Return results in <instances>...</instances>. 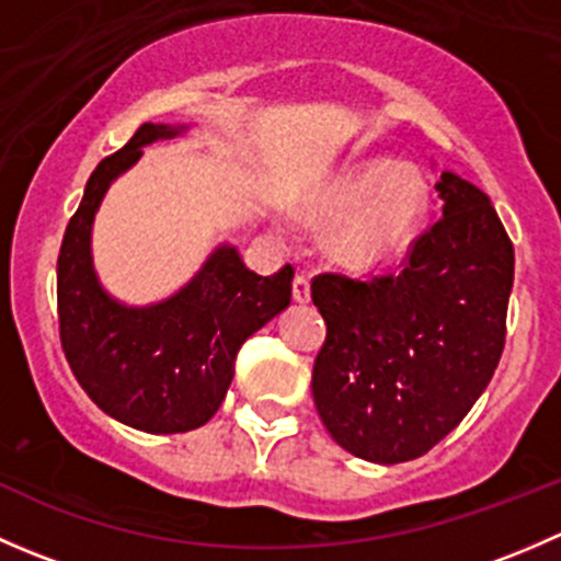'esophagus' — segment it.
Returning a JSON list of instances; mask_svg holds the SVG:
<instances>
[{"label":"esophagus","mask_w":561,"mask_h":561,"mask_svg":"<svg viewBox=\"0 0 561 561\" xmlns=\"http://www.w3.org/2000/svg\"><path fill=\"white\" fill-rule=\"evenodd\" d=\"M293 298H296L298 304H307L309 298H312V290H309V276L307 274H296V279H293Z\"/></svg>","instance_id":"obj_1"}]
</instances>
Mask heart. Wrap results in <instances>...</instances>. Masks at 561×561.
I'll return each instance as SVG.
<instances>
[{"label":"heart","mask_w":561,"mask_h":561,"mask_svg":"<svg viewBox=\"0 0 561 561\" xmlns=\"http://www.w3.org/2000/svg\"><path fill=\"white\" fill-rule=\"evenodd\" d=\"M428 206V186L415 168L371 160L333 181L317 203L325 219H347L336 252L350 265H377L396 257L415 233Z\"/></svg>","instance_id":"b5f03b06"}]
</instances>
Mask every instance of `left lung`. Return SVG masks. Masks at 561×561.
Instances as JSON below:
<instances>
[{"label":"left lung","mask_w":561,"mask_h":561,"mask_svg":"<svg viewBox=\"0 0 561 561\" xmlns=\"http://www.w3.org/2000/svg\"><path fill=\"white\" fill-rule=\"evenodd\" d=\"M443 217L399 271L320 274L325 320L312 396L347 454L399 463L428 454L463 421L505 350L513 244L489 195L456 173L437 181Z\"/></svg>","instance_id":"1"}]
</instances>
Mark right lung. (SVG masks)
Listing matches in <instances>:
<instances>
[{
    "label": "right lung",
    "mask_w": 561,
    "mask_h": 561,
    "mask_svg": "<svg viewBox=\"0 0 561 561\" xmlns=\"http://www.w3.org/2000/svg\"><path fill=\"white\" fill-rule=\"evenodd\" d=\"M179 133L184 127L140 124L94 168L56 263L59 339L78 386L107 415L149 434L203 426L228 393L241 344L293 296V265L257 276L233 247H219L190 285L154 307H124L100 287L92 222L105 190L146 144Z\"/></svg>",
    "instance_id": "add662e5"
}]
</instances>
